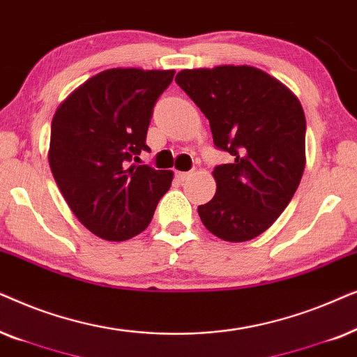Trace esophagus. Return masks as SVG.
Wrapping results in <instances>:
<instances>
[{
  "label": "esophagus",
  "mask_w": 357,
  "mask_h": 357,
  "mask_svg": "<svg viewBox=\"0 0 357 357\" xmlns=\"http://www.w3.org/2000/svg\"><path fill=\"white\" fill-rule=\"evenodd\" d=\"M189 176H191V173H184V171H176V178H178V181H186V179H189Z\"/></svg>",
  "instance_id": "34e87169"
}]
</instances>
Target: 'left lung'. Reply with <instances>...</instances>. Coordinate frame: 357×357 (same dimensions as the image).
<instances>
[{
	"instance_id": "left-lung-1",
	"label": "left lung",
	"mask_w": 357,
	"mask_h": 357,
	"mask_svg": "<svg viewBox=\"0 0 357 357\" xmlns=\"http://www.w3.org/2000/svg\"><path fill=\"white\" fill-rule=\"evenodd\" d=\"M179 88L208 119L213 145L234 161L213 168L217 191L197 207L211 234L248 241L296 194L305 168V116L291 89L255 66L183 70Z\"/></svg>"
}]
</instances>
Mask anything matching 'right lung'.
I'll return each mask as SVG.
<instances>
[{
  "label": "right lung",
  "mask_w": 357,
  "mask_h": 357,
  "mask_svg": "<svg viewBox=\"0 0 357 357\" xmlns=\"http://www.w3.org/2000/svg\"><path fill=\"white\" fill-rule=\"evenodd\" d=\"M174 70L112 68L89 78L56 109L49 163L76 218L94 235L123 241L142 234L173 171L135 165L149 151L153 106Z\"/></svg>",
  "instance_id": "obj_1"
}]
</instances>
